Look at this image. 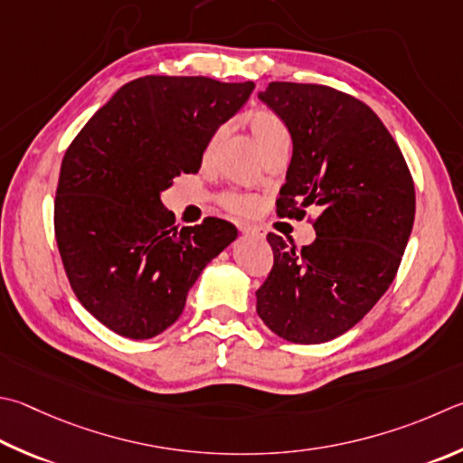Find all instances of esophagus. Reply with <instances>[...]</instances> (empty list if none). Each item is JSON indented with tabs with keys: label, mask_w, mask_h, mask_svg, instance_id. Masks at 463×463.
<instances>
[{
	"label": "esophagus",
	"mask_w": 463,
	"mask_h": 463,
	"mask_svg": "<svg viewBox=\"0 0 463 463\" xmlns=\"http://www.w3.org/2000/svg\"><path fill=\"white\" fill-rule=\"evenodd\" d=\"M242 234L247 237H255V239H265V231L260 226H242Z\"/></svg>",
	"instance_id": "obj_1"
}]
</instances>
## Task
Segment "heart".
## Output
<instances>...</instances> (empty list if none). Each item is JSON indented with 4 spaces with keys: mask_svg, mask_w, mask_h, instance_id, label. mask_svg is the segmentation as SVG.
I'll return each instance as SVG.
<instances>
[{
    "mask_svg": "<svg viewBox=\"0 0 463 463\" xmlns=\"http://www.w3.org/2000/svg\"><path fill=\"white\" fill-rule=\"evenodd\" d=\"M247 123L249 129L253 133L255 141L259 144L260 151L263 154H271V151L279 149V147H289L291 146V136L288 125L283 123L279 115H275L273 111H267V109H259V111H253L247 115ZM224 129H218L210 144L206 147V157L214 154L216 146L221 144ZM224 204L229 206L232 213H241V214H249L257 208V198L249 196V194H226L224 196Z\"/></svg>",
    "mask_w": 463,
    "mask_h": 463,
    "instance_id": "1",
    "label": "heart"
}]
</instances>
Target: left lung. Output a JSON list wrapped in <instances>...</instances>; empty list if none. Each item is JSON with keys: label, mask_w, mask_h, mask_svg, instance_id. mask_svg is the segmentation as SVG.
I'll use <instances>...</instances> for the list:
<instances>
[{"label": "left lung", "mask_w": 463, "mask_h": 463, "mask_svg": "<svg viewBox=\"0 0 463 463\" xmlns=\"http://www.w3.org/2000/svg\"><path fill=\"white\" fill-rule=\"evenodd\" d=\"M259 99L293 141L277 214L322 213L316 241L301 250L267 234L275 260L257 289V314L283 340L322 344L356 326L397 275L415 221L413 178L363 100L298 82H269Z\"/></svg>", "instance_id": "8db88e82"}]
</instances>
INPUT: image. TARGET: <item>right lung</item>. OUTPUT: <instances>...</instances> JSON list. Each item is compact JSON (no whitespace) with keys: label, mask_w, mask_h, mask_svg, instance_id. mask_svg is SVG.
Instances as JSON below:
<instances>
[{"label":"right lung","mask_w":463,"mask_h":463,"mask_svg":"<svg viewBox=\"0 0 463 463\" xmlns=\"http://www.w3.org/2000/svg\"><path fill=\"white\" fill-rule=\"evenodd\" d=\"M255 82L144 77L123 85L66 149L54 232L74 296L131 340L178 319L203 269L237 239L204 218L174 226L162 192L196 174L210 139L247 103Z\"/></svg>","instance_id":"add662e5"}]
</instances>
